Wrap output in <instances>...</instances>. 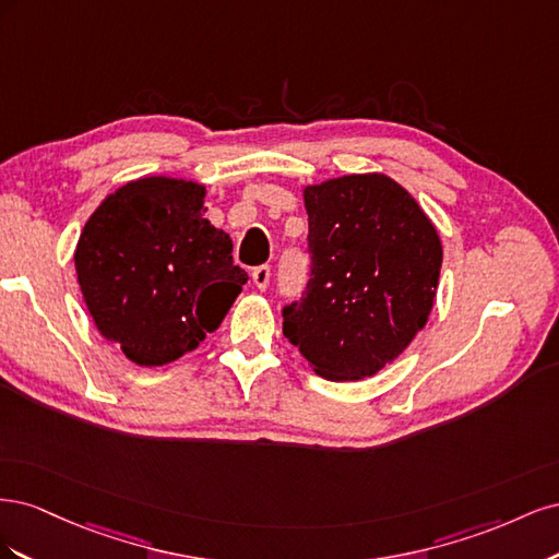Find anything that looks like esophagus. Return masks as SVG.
Returning a JSON list of instances; mask_svg holds the SVG:
<instances>
[{"instance_id": "34e87169", "label": "esophagus", "mask_w": 559, "mask_h": 559, "mask_svg": "<svg viewBox=\"0 0 559 559\" xmlns=\"http://www.w3.org/2000/svg\"><path fill=\"white\" fill-rule=\"evenodd\" d=\"M251 280H253V284L259 286L261 292H265V289H267V284H270V265H259V267H253Z\"/></svg>"}]
</instances>
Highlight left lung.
Here are the masks:
<instances>
[{
    "label": "left lung",
    "instance_id": "obj_1",
    "mask_svg": "<svg viewBox=\"0 0 559 559\" xmlns=\"http://www.w3.org/2000/svg\"><path fill=\"white\" fill-rule=\"evenodd\" d=\"M310 280L284 306V335L333 380L392 364L425 329L441 275V238L415 198L386 175L308 186Z\"/></svg>",
    "mask_w": 559,
    "mask_h": 559
}]
</instances>
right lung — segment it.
Listing matches in <instances>:
<instances>
[{
	"mask_svg": "<svg viewBox=\"0 0 559 559\" xmlns=\"http://www.w3.org/2000/svg\"><path fill=\"white\" fill-rule=\"evenodd\" d=\"M205 186L144 177L103 200L79 238L83 300L107 341L138 366H163L216 331L247 273L202 207Z\"/></svg>",
	"mask_w": 559,
	"mask_h": 559,
	"instance_id": "1",
	"label": "right lung"
}]
</instances>
